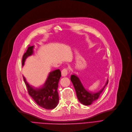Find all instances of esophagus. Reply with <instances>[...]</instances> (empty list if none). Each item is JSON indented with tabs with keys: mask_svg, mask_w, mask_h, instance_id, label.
Masks as SVG:
<instances>
[{
	"mask_svg": "<svg viewBox=\"0 0 132 132\" xmlns=\"http://www.w3.org/2000/svg\"><path fill=\"white\" fill-rule=\"evenodd\" d=\"M68 74V70L67 68L63 69L61 71V74L62 76H66Z\"/></svg>",
	"mask_w": 132,
	"mask_h": 132,
	"instance_id": "1",
	"label": "esophagus"
}]
</instances>
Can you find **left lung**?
<instances>
[{"mask_svg":"<svg viewBox=\"0 0 132 132\" xmlns=\"http://www.w3.org/2000/svg\"><path fill=\"white\" fill-rule=\"evenodd\" d=\"M71 81L75 89L78 100L81 103L85 106H88L96 101L108 83V80L102 89L96 93H92L85 88L80 78L76 75L73 74L71 75Z\"/></svg>","mask_w":132,"mask_h":132,"instance_id":"1","label":"left lung"}]
</instances>
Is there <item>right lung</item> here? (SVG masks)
Wrapping results in <instances>:
<instances>
[{"label": "right lung", "mask_w": 132, "mask_h": 132, "mask_svg": "<svg viewBox=\"0 0 132 132\" xmlns=\"http://www.w3.org/2000/svg\"><path fill=\"white\" fill-rule=\"evenodd\" d=\"M34 47V46H29L23 55L22 66L24 65L26 59L33 54ZM61 76V73L59 69L50 72L44 84L39 88H34L30 85L24 76L23 79L29 95L36 103L43 108L50 110L55 108L59 102V95L57 89Z\"/></svg>", "instance_id": "add662e5"}]
</instances>
